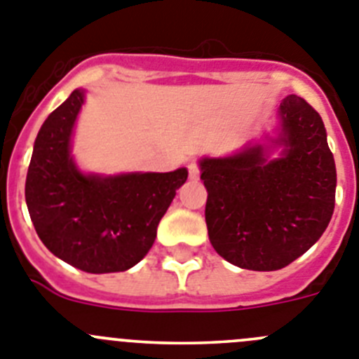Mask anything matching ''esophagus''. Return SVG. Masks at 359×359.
<instances>
[{
    "instance_id": "34e87169",
    "label": "esophagus",
    "mask_w": 359,
    "mask_h": 359,
    "mask_svg": "<svg viewBox=\"0 0 359 359\" xmlns=\"http://www.w3.org/2000/svg\"><path fill=\"white\" fill-rule=\"evenodd\" d=\"M187 170H189V179L191 180H196L200 177V168L196 163H189V166H187Z\"/></svg>"
}]
</instances>
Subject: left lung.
I'll return each instance as SVG.
<instances>
[{
	"label": "left lung",
	"instance_id": "obj_1",
	"mask_svg": "<svg viewBox=\"0 0 359 359\" xmlns=\"http://www.w3.org/2000/svg\"><path fill=\"white\" fill-rule=\"evenodd\" d=\"M273 135L225 157H202L209 241L229 263L256 272L288 266L331 222L337 166L320 114L290 95ZM279 147L277 158L273 151Z\"/></svg>",
	"mask_w": 359,
	"mask_h": 359
}]
</instances>
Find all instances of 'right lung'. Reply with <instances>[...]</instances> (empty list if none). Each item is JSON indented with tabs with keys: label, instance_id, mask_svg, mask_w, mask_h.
Listing matches in <instances>:
<instances>
[{
	"label": "right lung",
	"instance_id": "obj_1",
	"mask_svg": "<svg viewBox=\"0 0 359 359\" xmlns=\"http://www.w3.org/2000/svg\"><path fill=\"white\" fill-rule=\"evenodd\" d=\"M86 91L75 89L39 130L25 196L48 250L89 273L125 272L151 248L157 225L187 179L175 172L86 173L71 156Z\"/></svg>",
	"mask_w": 359,
	"mask_h": 359
}]
</instances>
